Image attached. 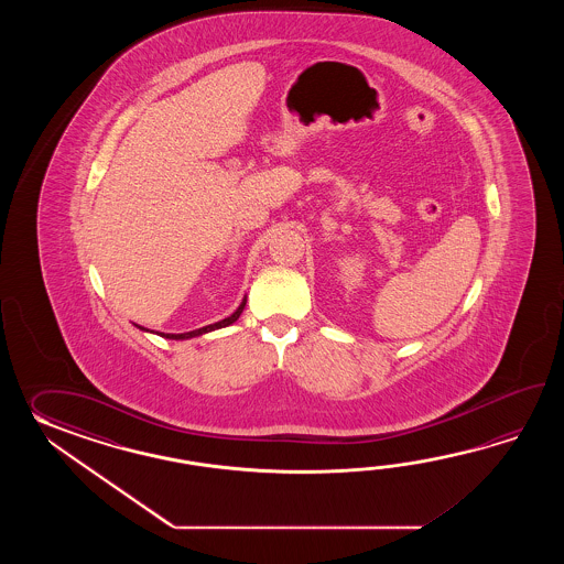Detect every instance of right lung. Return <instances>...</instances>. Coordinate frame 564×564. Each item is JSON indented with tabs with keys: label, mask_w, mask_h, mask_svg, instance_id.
Returning a JSON list of instances; mask_svg holds the SVG:
<instances>
[{
	"label": "right lung",
	"mask_w": 564,
	"mask_h": 564,
	"mask_svg": "<svg viewBox=\"0 0 564 564\" xmlns=\"http://www.w3.org/2000/svg\"><path fill=\"white\" fill-rule=\"evenodd\" d=\"M246 308V296L240 302V306L236 308L234 314H229L228 318H224V321H219L216 324H207L204 328H195V330H189V333H180V335H175V333H156L159 336H163V338H171V340H187V338H195V336L207 335V333H214L217 328H226L229 324L236 323L238 318H240L241 312ZM137 328H141L144 333H149V328H144V326H139V324H134ZM153 333V330H151Z\"/></svg>",
	"instance_id": "add662e5"
}]
</instances>
